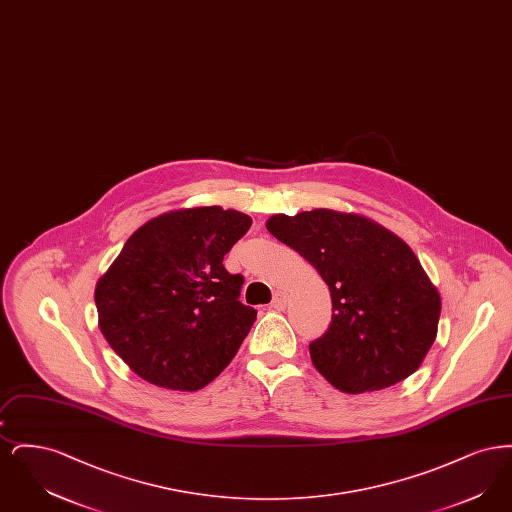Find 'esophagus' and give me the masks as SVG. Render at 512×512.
I'll return each mask as SVG.
<instances>
[{
  "mask_svg": "<svg viewBox=\"0 0 512 512\" xmlns=\"http://www.w3.org/2000/svg\"><path fill=\"white\" fill-rule=\"evenodd\" d=\"M286 305H288V293L274 292V297H272V307H274L276 311H284V309H286Z\"/></svg>",
  "mask_w": 512,
  "mask_h": 512,
  "instance_id": "1",
  "label": "esophagus"
}]
</instances>
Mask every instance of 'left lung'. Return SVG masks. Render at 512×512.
Masks as SVG:
<instances>
[{"instance_id": "obj_1", "label": "left lung", "mask_w": 512, "mask_h": 512, "mask_svg": "<svg viewBox=\"0 0 512 512\" xmlns=\"http://www.w3.org/2000/svg\"><path fill=\"white\" fill-rule=\"evenodd\" d=\"M267 230L328 284L332 324L309 351L336 390H384L418 370L438 336L441 297L409 245L372 219L332 209L272 215Z\"/></svg>"}]
</instances>
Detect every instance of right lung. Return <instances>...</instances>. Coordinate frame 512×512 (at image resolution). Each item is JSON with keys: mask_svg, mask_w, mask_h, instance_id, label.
Segmentation results:
<instances>
[{"mask_svg": "<svg viewBox=\"0 0 512 512\" xmlns=\"http://www.w3.org/2000/svg\"><path fill=\"white\" fill-rule=\"evenodd\" d=\"M251 226L234 209L192 207L147 220L96 284L99 330L149 384L195 391L230 365L257 311L222 259Z\"/></svg>", "mask_w": 512, "mask_h": 512, "instance_id": "obj_1", "label": "right lung"}]
</instances>
